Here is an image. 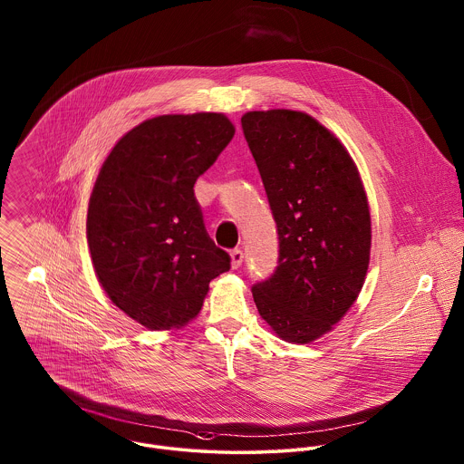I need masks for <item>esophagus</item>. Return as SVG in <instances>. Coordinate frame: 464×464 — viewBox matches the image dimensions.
<instances>
[{"label":"esophagus","mask_w":464,"mask_h":464,"mask_svg":"<svg viewBox=\"0 0 464 464\" xmlns=\"http://www.w3.org/2000/svg\"><path fill=\"white\" fill-rule=\"evenodd\" d=\"M229 256H231V267L238 269L242 266V262H244V253L240 249H233Z\"/></svg>","instance_id":"1"}]
</instances>
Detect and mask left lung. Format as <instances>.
<instances>
[{"label":"left lung","mask_w":464,"mask_h":464,"mask_svg":"<svg viewBox=\"0 0 464 464\" xmlns=\"http://www.w3.org/2000/svg\"><path fill=\"white\" fill-rule=\"evenodd\" d=\"M242 128L278 227V267L253 285L260 316L313 343L356 302L371 262L367 193L347 148L305 111H247Z\"/></svg>","instance_id":"8db88e82"}]
</instances>
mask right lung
Masks as SVG:
<instances>
[{
  "mask_svg": "<svg viewBox=\"0 0 464 464\" xmlns=\"http://www.w3.org/2000/svg\"><path fill=\"white\" fill-rule=\"evenodd\" d=\"M233 135L224 113L157 115L124 133L99 169L86 215L92 266L111 304L150 331L182 329L229 271L193 186Z\"/></svg>",
  "mask_w": 464,
  "mask_h": 464,
  "instance_id": "obj_1",
  "label": "right lung"
}]
</instances>
